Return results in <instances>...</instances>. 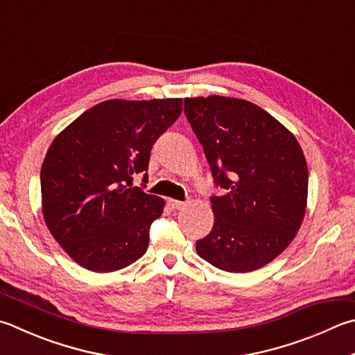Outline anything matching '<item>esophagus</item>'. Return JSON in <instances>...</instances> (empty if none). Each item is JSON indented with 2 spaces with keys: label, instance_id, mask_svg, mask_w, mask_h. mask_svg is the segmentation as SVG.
<instances>
[{
  "label": "esophagus",
  "instance_id": "1",
  "mask_svg": "<svg viewBox=\"0 0 355 355\" xmlns=\"http://www.w3.org/2000/svg\"><path fill=\"white\" fill-rule=\"evenodd\" d=\"M169 205L172 206L173 209H182V208H184V206H186V202H180V200L171 198V200H169Z\"/></svg>",
  "mask_w": 355,
  "mask_h": 355
}]
</instances>
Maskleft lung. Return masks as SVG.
<instances>
[{
    "mask_svg": "<svg viewBox=\"0 0 355 355\" xmlns=\"http://www.w3.org/2000/svg\"><path fill=\"white\" fill-rule=\"evenodd\" d=\"M184 114L203 146L214 183V227L198 256L225 272L272 262L298 233L307 205V163L292 132L248 101L186 98Z\"/></svg>",
    "mask_w": 355,
    "mask_h": 355,
    "instance_id": "1",
    "label": "left lung"
}]
</instances>
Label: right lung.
Masks as SVG:
<instances>
[{"label":"right lung","mask_w":355,"mask_h":355,"mask_svg":"<svg viewBox=\"0 0 355 355\" xmlns=\"http://www.w3.org/2000/svg\"><path fill=\"white\" fill-rule=\"evenodd\" d=\"M182 107L178 98L101 102L49 146L40 172L43 217L83 268L116 272L146 253L164 200L132 186L133 177L147 171L152 146Z\"/></svg>","instance_id":"1"}]
</instances>
